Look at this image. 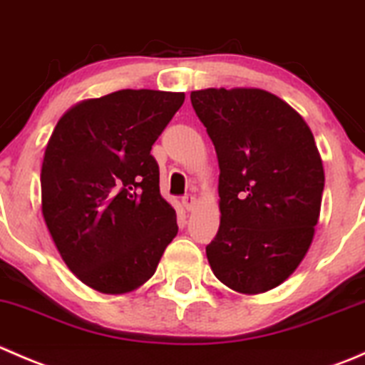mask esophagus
Here are the masks:
<instances>
[{"instance_id": "1", "label": "esophagus", "mask_w": 365, "mask_h": 365, "mask_svg": "<svg viewBox=\"0 0 365 365\" xmlns=\"http://www.w3.org/2000/svg\"><path fill=\"white\" fill-rule=\"evenodd\" d=\"M182 205H183V208L187 210V212H192V210L196 208V197H194V196H185L182 200Z\"/></svg>"}]
</instances>
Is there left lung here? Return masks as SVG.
I'll use <instances>...</instances> for the list:
<instances>
[{"mask_svg": "<svg viewBox=\"0 0 365 365\" xmlns=\"http://www.w3.org/2000/svg\"><path fill=\"white\" fill-rule=\"evenodd\" d=\"M190 102L220 169L210 267L233 292H270L297 270L314 238L325 187L314 135L292 106L259 88H206Z\"/></svg>", "mask_w": 365, "mask_h": 365, "instance_id": "8db88e82", "label": "left lung"}]
</instances>
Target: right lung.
<instances>
[{
  "label": "right lung",
  "mask_w": 365,
  "mask_h": 365,
  "mask_svg": "<svg viewBox=\"0 0 365 365\" xmlns=\"http://www.w3.org/2000/svg\"><path fill=\"white\" fill-rule=\"evenodd\" d=\"M185 93L120 90L72 106L43 153L42 215L61 259L106 295L141 288L178 233L153 143Z\"/></svg>",
  "instance_id": "add662e5"
}]
</instances>
